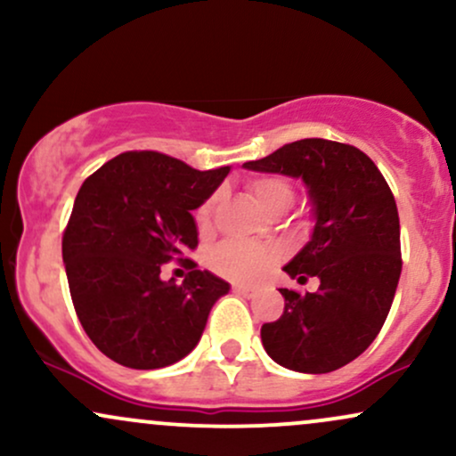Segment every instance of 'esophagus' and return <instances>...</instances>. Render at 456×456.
Wrapping results in <instances>:
<instances>
[{"label": "esophagus", "mask_w": 456, "mask_h": 456, "mask_svg": "<svg viewBox=\"0 0 456 456\" xmlns=\"http://www.w3.org/2000/svg\"><path fill=\"white\" fill-rule=\"evenodd\" d=\"M233 291H235V294L248 297V296H253L257 289H255L253 285H233Z\"/></svg>", "instance_id": "34e87169"}]
</instances>
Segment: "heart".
Returning <instances> with one entry per match:
<instances>
[{"label":"heart","instance_id":"obj_1","mask_svg":"<svg viewBox=\"0 0 456 456\" xmlns=\"http://www.w3.org/2000/svg\"><path fill=\"white\" fill-rule=\"evenodd\" d=\"M250 195L264 212H285L294 201V188L287 180L276 175L257 177L248 184ZM218 197L208 199L199 210V227L208 229L212 221V212L216 208ZM279 257L274 246L246 244V242H224L212 253L210 265L214 272L232 281H253L264 274L265 270Z\"/></svg>","mask_w":456,"mask_h":456}]
</instances>
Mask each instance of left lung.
I'll use <instances>...</instances> for the list:
<instances>
[{
    "mask_svg": "<svg viewBox=\"0 0 456 456\" xmlns=\"http://www.w3.org/2000/svg\"><path fill=\"white\" fill-rule=\"evenodd\" d=\"M244 169L302 180L313 214L308 242L282 270L317 276L315 294L281 289L285 311L261 326L276 364L330 373L375 341L401 276V227L395 197L375 162L354 145L302 139Z\"/></svg>",
    "mask_w": 456,
    "mask_h": 456,
    "instance_id": "obj_1",
    "label": "left lung"
}]
</instances>
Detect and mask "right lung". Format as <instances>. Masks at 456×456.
Returning a JSON list of instances; mask_svg holds the SVG:
<instances>
[{
    "label": "right lung",
    "mask_w": 456,
    "mask_h": 456,
    "mask_svg": "<svg viewBox=\"0 0 456 456\" xmlns=\"http://www.w3.org/2000/svg\"><path fill=\"white\" fill-rule=\"evenodd\" d=\"M229 171H197L159 151H124L78 188L61 257L78 322L107 358L151 370L197 347L212 306L232 285L184 259L199 242L192 210ZM169 260L191 268L182 286L159 279Z\"/></svg>",
    "instance_id": "right-lung-1"
}]
</instances>
